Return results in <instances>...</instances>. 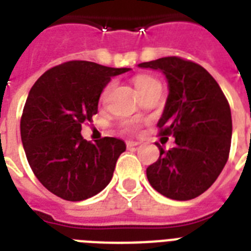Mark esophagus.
Wrapping results in <instances>:
<instances>
[{"label":"esophagus","mask_w":251,"mask_h":251,"mask_svg":"<svg viewBox=\"0 0 251 251\" xmlns=\"http://www.w3.org/2000/svg\"><path fill=\"white\" fill-rule=\"evenodd\" d=\"M139 145H141L139 142H134V141L126 142V146H127V149H131V147H137V146H139Z\"/></svg>","instance_id":"34e87169"}]
</instances>
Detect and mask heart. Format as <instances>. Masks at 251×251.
Here are the masks:
<instances>
[{"label": "heart", "instance_id": "obj_1", "mask_svg": "<svg viewBox=\"0 0 251 251\" xmlns=\"http://www.w3.org/2000/svg\"><path fill=\"white\" fill-rule=\"evenodd\" d=\"M153 82H156V80L153 79V78H150V76L146 75H139L134 79V84H135V88H137L138 92L142 90H145L146 87H149L150 84L153 83Z\"/></svg>", "mask_w": 251, "mask_h": 251}]
</instances>
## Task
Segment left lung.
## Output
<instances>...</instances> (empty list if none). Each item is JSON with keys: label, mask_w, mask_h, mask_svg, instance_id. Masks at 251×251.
Segmentation results:
<instances>
[{"label": "left lung", "mask_w": 251, "mask_h": 251, "mask_svg": "<svg viewBox=\"0 0 251 251\" xmlns=\"http://www.w3.org/2000/svg\"><path fill=\"white\" fill-rule=\"evenodd\" d=\"M168 82L167 101L157 127L176 146L147 168L151 186L167 198L189 201L216 181L229 156L232 114L218 82L201 65L178 57L142 62Z\"/></svg>", "instance_id": "left-lung-1"}]
</instances>
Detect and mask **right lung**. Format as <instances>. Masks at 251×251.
I'll list each match as a JSON object with an SVG mask.
<instances>
[{
    "label": "right lung",
    "instance_id": "right-lung-1",
    "mask_svg": "<svg viewBox=\"0 0 251 251\" xmlns=\"http://www.w3.org/2000/svg\"><path fill=\"white\" fill-rule=\"evenodd\" d=\"M90 61H69L45 72L25 100L21 137L28 164L50 193L79 202L105 189L125 142L105 137L91 143L82 124L98 113L110 78L129 72Z\"/></svg>",
    "mask_w": 251,
    "mask_h": 251
}]
</instances>
